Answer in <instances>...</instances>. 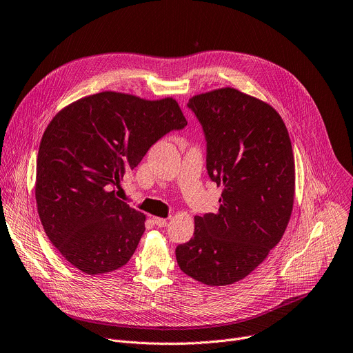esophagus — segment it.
Masks as SVG:
<instances>
[{
    "label": "esophagus",
    "mask_w": 353,
    "mask_h": 353,
    "mask_svg": "<svg viewBox=\"0 0 353 353\" xmlns=\"http://www.w3.org/2000/svg\"><path fill=\"white\" fill-rule=\"evenodd\" d=\"M153 222L154 225L159 227V228H165L168 227V221L165 218H159V216H153Z\"/></svg>",
    "instance_id": "esophagus-1"
}]
</instances>
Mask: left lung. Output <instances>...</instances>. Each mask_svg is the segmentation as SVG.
<instances>
[{
  "label": "left lung",
  "instance_id": "8db88e82",
  "mask_svg": "<svg viewBox=\"0 0 353 353\" xmlns=\"http://www.w3.org/2000/svg\"><path fill=\"white\" fill-rule=\"evenodd\" d=\"M201 125L208 177L222 185L219 208L196 216L177 245L179 268L207 285L232 284L258 268L281 239L294 200V157L280 115L235 88L187 103Z\"/></svg>",
  "mask_w": 353,
  "mask_h": 353
}]
</instances>
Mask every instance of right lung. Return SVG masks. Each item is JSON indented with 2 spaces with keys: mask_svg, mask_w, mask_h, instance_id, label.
<instances>
[{
  "mask_svg": "<svg viewBox=\"0 0 353 353\" xmlns=\"http://www.w3.org/2000/svg\"><path fill=\"white\" fill-rule=\"evenodd\" d=\"M185 125L173 99L112 91L81 99L52 119L38 152L37 204L48 238L69 263L87 274L128 263L145 215L117 199L115 187L159 139Z\"/></svg>",
  "mask_w": 353,
  "mask_h": 353,
  "instance_id": "1",
  "label": "right lung"
}]
</instances>
